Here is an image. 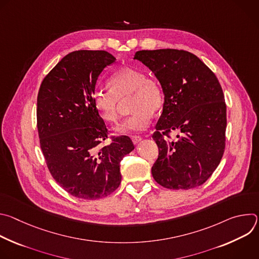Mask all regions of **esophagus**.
<instances>
[{"mask_svg": "<svg viewBox=\"0 0 259 259\" xmlns=\"http://www.w3.org/2000/svg\"><path fill=\"white\" fill-rule=\"evenodd\" d=\"M131 139H132V141H133L134 144H138V143L141 141L142 138H141L140 136H132Z\"/></svg>", "mask_w": 259, "mask_h": 259, "instance_id": "34e87169", "label": "esophagus"}]
</instances>
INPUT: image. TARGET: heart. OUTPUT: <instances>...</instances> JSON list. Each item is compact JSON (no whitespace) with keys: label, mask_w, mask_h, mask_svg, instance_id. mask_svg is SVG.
<instances>
[{"label":"heart","mask_w":259,"mask_h":259,"mask_svg":"<svg viewBox=\"0 0 259 259\" xmlns=\"http://www.w3.org/2000/svg\"><path fill=\"white\" fill-rule=\"evenodd\" d=\"M107 85L109 90H96L93 96L94 107L104 121L117 123L121 102L130 97L129 107L133 114L116 127L117 133L145 131L151 125L152 116L163 107L164 93L160 83L147 78L142 70L125 67L110 77Z\"/></svg>","instance_id":"b5f03b06"}]
</instances>
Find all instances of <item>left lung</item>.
Returning a JSON list of instances; mask_svg holds the SVG:
<instances>
[{
  "label": "left lung",
  "instance_id": "1",
  "mask_svg": "<svg viewBox=\"0 0 259 259\" xmlns=\"http://www.w3.org/2000/svg\"><path fill=\"white\" fill-rule=\"evenodd\" d=\"M133 59L153 71L164 93L153 135L159 147L154 179L170 190L201 186L217 168L226 146L227 106L217 78L188 51L142 50ZM172 131L180 133L174 141L167 136Z\"/></svg>",
  "mask_w": 259,
  "mask_h": 259
}]
</instances>
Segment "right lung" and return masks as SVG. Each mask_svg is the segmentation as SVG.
<instances>
[{
  "label": "right lung",
  "mask_w": 259,
  "mask_h": 259,
  "mask_svg": "<svg viewBox=\"0 0 259 259\" xmlns=\"http://www.w3.org/2000/svg\"><path fill=\"white\" fill-rule=\"evenodd\" d=\"M116 62L106 51L80 50L64 56L43 80L36 122L40 144L54 180L71 196L97 200L121 183L120 162L134 150L128 136L107 138L93 103L96 82Z\"/></svg>",
  "instance_id": "add662e5"
}]
</instances>
